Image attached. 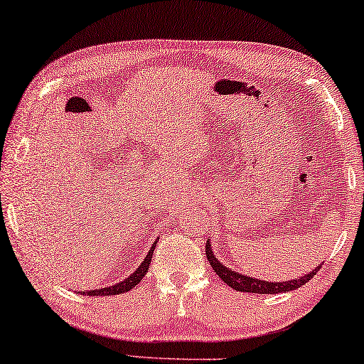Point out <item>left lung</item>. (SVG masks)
<instances>
[{
  "instance_id": "left-lung-1",
  "label": "left lung",
  "mask_w": 364,
  "mask_h": 364,
  "mask_svg": "<svg viewBox=\"0 0 364 364\" xmlns=\"http://www.w3.org/2000/svg\"><path fill=\"white\" fill-rule=\"evenodd\" d=\"M205 254L206 259H208L211 268H213L215 273L220 277L223 282H225L228 287H231L232 289L240 293H259V294H277V293H287V291H293V289H298L299 287H303L309 279L316 275V272L321 268V265L316 267V270H312L311 273H307L304 277H299L296 279H289V282H279V283H270V282H264V279H257L252 277H245V275H239L237 272H232L226 268L221 264L220 260L215 259L213 252H211V244L206 242L205 245Z\"/></svg>"
}]
</instances>
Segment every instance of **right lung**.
<instances>
[{
    "label": "right lung",
    "instance_id": "1",
    "mask_svg": "<svg viewBox=\"0 0 364 364\" xmlns=\"http://www.w3.org/2000/svg\"><path fill=\"white\" fill-rule=\"evenodd\" d=\"M154 247H156V242L153 244V247H151V250L148 252L146 259L143 260V264L136 268L135 273H132L130 277H128L127 279H124V282L117 283V284H114V287H109V288H99V289H92V291H82V294H89V296H114V294H120V293L130 291V289L133 287H136V284L143 279V277L146 275L149 264H151V259H153Z\"/></svg>",
    "mask_w": 364,
    "mask_h": 364
}]
</instances>
